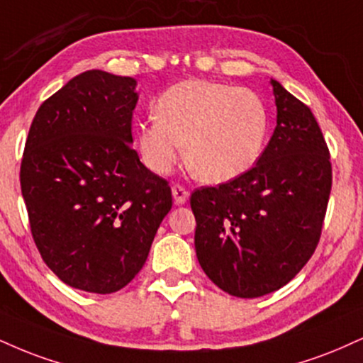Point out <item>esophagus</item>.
I'll list each match as a JSON object with an SVG mask.
<instances>
[{"instance_id":"1","label":"esophagus","mask_w":363,"mask_h":363,"mask_svg":"<svg viewBox=\"0 0 363 363\" xmlns=\"http://www.w3.org/2000/svg\"><path fill=\"white\" fill-rule=\"evenodd\" d=\"M172 196H174V201H176V204H184L187 198H189V191H187L184 186L174 184L172 186Z\"/></svg>"}]
</instances>
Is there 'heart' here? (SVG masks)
<instances>
[{
  "label": "heart",
  "mask_w": 363,
  "mask_h": 363,
  "mask_svg": "<svg viewBox=\"0 0 363 363\" xmlns=\"http://www.w3.org/2000/svg\"><path fill=\"white\" fill-rule=\"evenodd\" d=\"M155 115L138 125V148L147 167L169 174L186 143L187 167L209 184L248 172L260 159L269 132L264 99L223 82H179L160 96Z\"/></svg>",
  "instance_id": "heart-1"
}]
</instances>
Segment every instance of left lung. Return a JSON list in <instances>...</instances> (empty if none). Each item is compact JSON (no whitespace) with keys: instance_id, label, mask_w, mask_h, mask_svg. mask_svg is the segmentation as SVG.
Returning <instances> with one entry per match:
<instances>
[{"instance_id":"obj_1","label":"left lung","mask_w":363,"mask_h":363,"mask_svg":"<svg viewBox=\"0 0 363 363\" xmlns=\"http://www.w3.org/2000/svg\"><path fill=\"white\" fill-rule=\"evenodd\" d=\"M277 126L257 164L191 194L204 274L237 298H260L296 277L316 250L331 191L330 150L303 101L270 79Z\"/></svg>"}]
</instances>
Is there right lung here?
Returning a JSON list of instances; mask_svg holds the SVG:
<instances>
[{"label":"right lung","instance_id":"obj_1","mask_svg":"<svg viewBox=\"0 0 363 363\" xmlns=\"http://www.w3.org/2000/svg\"><path fill=\"white\" fill-rule=\"evenodd\" d=\"M137 81L86 71L42 103L25 143L20 184L43 262L67 286L120 291L145 264L172 208L169 182L132 142Z\"/></svg>","mask_w":363,"mask_h":363}]
</instances>
